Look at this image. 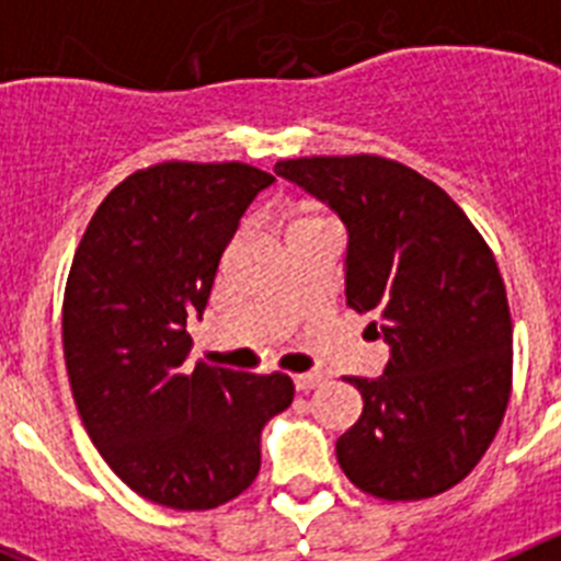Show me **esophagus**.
I'll list each match as a JSON object with an SVG mask.
<instances>
[{"label": "esophagus", "instance_id": "esophagus-1", "mask_svg": "<svg viewBox=\"0 0 561 561\" xmlns=\"http://www.w3.org/2000/svg\"><path fill=\"white\" fill-rule=\"evenodd\" d=\"M320 381H323V374H317V370H309V374H295V388L304 390V393L314 390Z\"/></svg>", "mask_w": 561, "mask_h": 561}]
</instances>
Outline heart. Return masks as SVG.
Masks as SVG:
<instances>
[{"instance_id":"obj_1","label":"heart","mask_w":561,"mask_h":561,"mask_svg":"<svg viewBox=\"0 0 561 561\" xmlns=\"http://www.w3.org/2000/svg\"><path fill=\"white\" fill-rule=\"evenodd\" d=\"M314 221H323V219L309 216V213H300V216H295V225H291V230H295V227H304V225H314Z\"/></svg>"}]
</instances>
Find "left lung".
Listing matches in <instances>:
<instances>
[{"mask_svg":"<svg viewBox=\"0 0 561 561\" xmlns=\"http://www.w3.org/2000/svg\"><path fill=\"white\" fill-rule=\"evenodd\" d=\"M277 176L348 230L345 297L390 345L385 374L345 376L362 415L336 440L342 472L379 500H424L472 472L512 396V314L497 261L466 213L401 162L280 160Z\"/></svg>","mask_w":561,"mask_h":561,"instance_id":"1","label":"left lung"}]
</instances>
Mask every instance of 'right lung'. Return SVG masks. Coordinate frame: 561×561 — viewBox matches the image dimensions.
<instances>
[{
	"label": "right lung",
	"instance_id": "add662e5",
	"mask_svg": "<svg viewBox=\"0 0 561 561\" xmlns=\"http://www.w3.org/2000/svg\"><path fill=\"white\" fill-rule=\"evenodd\" d=\"M275 176L244 162H160L108 193L64 291V359L89 438L140 497L205 512L250 489L261 430L295 399L286 374L191 365L238 221Z\"/></svg>",
	"mask_w": 561,
	"mask_h": 561
}]
</instances>
